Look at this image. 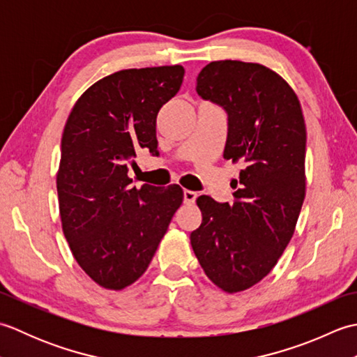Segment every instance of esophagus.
<instances>
[{"label": "esophagus", "instance_id": "obj_1", "mask_svg": "<svg viewBox=\"0 0 357 357\" xmlns=\"http://www.w3.org/2000/svg\"><path fill=\"white\" fill-rule=\"evenodd\" d=\"M198 198V193L192 192V190H184V202L185 204H193Z\"/></svg>", "mask_w": 357, "mask_h": 357}]
</instances>
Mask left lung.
Wrapping results in <instances>:
<instances>
[{
  "label": "left lung",
  "instance_id": "obj_1",
  "mask_svg": "<svg viewBox=\"0 0 357 357\" xmlns=\"http://www.w3.org/2000/svg\"><path fill=\"white\" fill-rule=\"evenodd\" d=\"M196 81L229 115L224 159L245 169L233 204L196 199L202 222L190 242L211 282L238 293L267 276L293 238L307 185L305 121L290 84L262 64L213 61Z\"/></svg>",
  "mask_w": 357,
  "mask_h": 357
}]
</instances>
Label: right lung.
I'll use <instances>...</instances> for the list:
<instances>
[{
	"label": "right lung",
	"mask_w": 357,
	"mask_h": 357,
	"mask_svg": "<svg viewBox=\"0 0 357 357\" xmlns=\"http://www.w3.org/2000/svg\"><path fill=\"white\" fill-rule=\"evenodd\" d=\"M183 66L126 69L90 86L63 132L56 173L59 215L72 255L107 290H123L149 268L184 199L173 184L132 187L128 165L156 153V116L179 92Z\"/></svg>",
	"instance_id": "1"
}]
</instances>
